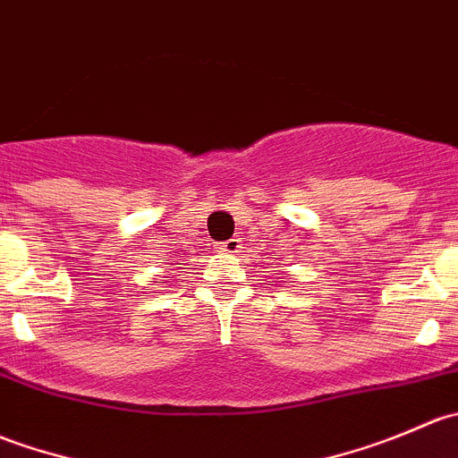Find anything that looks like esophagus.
<instances>
[{
  "instance_id": "1",
  "label": "esophagus",
  "mask_w": 458,
  "mask_h": 458,
  "mask_svg": "<svg viewBox=\"0 0 458 458\" xmlns=\"http://www.w3.org/2000/svg\"><path fill=\"white\" fill-rule=\"evenodd\" d=\"M239 248H242V239H237V237H233V239H228V242L221 243V250H225V252H239Z\"/></svg>"
}]
</instances>
